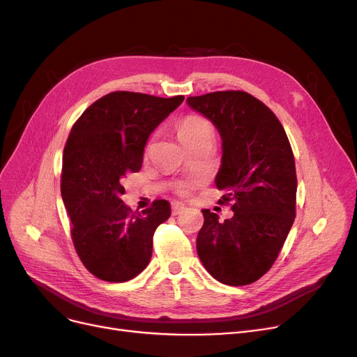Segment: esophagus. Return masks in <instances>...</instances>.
I'll return each instance as SVG.
<instances>
[{
  "instance_id": "1",
  "label": "esophagus",
  "mask_w": 357,
  "mask_h": 357,
  "mask_svg": "<svg viewBox=\"0 0 357 357\" xmlns=\"http://www.w3.org/2000/svg\"><path fill=\"white\" fill-rule=\"evenodd\" d=\"M183 210H185V204H182V202H178V201L172 202V214H174V215H178V214H181Z\"/></svg>"
}]
</instances>
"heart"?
<instances>
[{
  "instance_id": "1",
  "label": "heart",
  "mask_w": 357,
  "mask_h": 357,
  "mask_svg": "<svg viewBox=\"0 0 357 357\" xmlns=\"http://www.w3.org/2000/svg\"><path fill=\"white\" fill-rule=\"evenodd\" d=\"M176 133L183 147H188L199 140L211 139L213 126L207 119L199 114H190V116H185L182 120H179V123L176 124ZM191 188H192L191 182H182L178 185L176 191L181 195H188Z\"/></svg>"
}]
</instances>
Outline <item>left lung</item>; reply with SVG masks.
Masks as SVG:
<instances>
[{
  "mask_svg": "<svg viewBox=\"0 0 357 357\" xmlns=\"http://www.w3.org/2000/svg\"><path fill=\"white\" fill-rule=\"evenodd\" d=\"M188 104L210 119L222 139L215 176L218 199L234 215L202 210L197 252L218 282H256L275 264L295 220L296 172L285 130L264 102L245 91H217L190 97Z\"/></svg>",
  "mask_w": 357,
  "mask_h": 357,
  "instance_id": "8db88e82",
  "label": "left lung"
}]
</instances>
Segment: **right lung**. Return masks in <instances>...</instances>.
I'll use <instances>...</instances> for the list:
<instances>
[{"label": "right lung", "instance_id": "right-lung-1", "mask_svg": "<svg viewBox=\"0 0 357 357\" xmlns=\"http://www.w3.org/2000/svg\"><path fill=\"white\" fill-rule=\"evenodd\" d=\"M116 91L91 104L75 121L63 149L61 192L70 237L84 266L107 282H126L150 261L153 234L171 217L166 199L133 213L123 202V181L139 172L150 133L181 105Z\"/></svg>", "mask_w": 357, "mask_h": 357}]
</instances>
